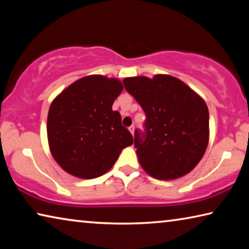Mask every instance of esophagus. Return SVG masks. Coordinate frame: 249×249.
<instances>
[{"mask_svg": "<svg viewBox=\"0 0 249 249\" xmlns=\"http://www.w3.org/2000/svg\"><path fill=\"white\" fill-rule=\"evenodd\" d=\"M128 129H129V132L132 133V135H134V130H135V127H134V125H132V126H129L128 127Z\"/></svg>", "mask_w": 249, "mask_h": 249, "instance_id": "esophagus-1", "label": "esophagus"}]
</instances>
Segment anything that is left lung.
Wrapping results in <instances>:
<instances>
[{"label":"left lung","mask_w":249,"mask_h":249,"mask_svg":"<svg viewBox=\"0 0 249 249\" xmlns=\"http://www.w3.org/2000/svg\"><path fill=\"white\" fill-rule=\"evenodd\" d=\"M123 82L146 114L145 133L136 129L134 140L142 169L159 180L189 174L209 144V109L204 100L169 74L130 77Z\"/></svg>","instance_id":"left-lung-1"}]
</instances>
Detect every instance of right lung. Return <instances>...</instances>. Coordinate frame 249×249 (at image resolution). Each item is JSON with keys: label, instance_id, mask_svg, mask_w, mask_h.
I'll list each match as a JSON object with an SVG mask.
<instances>
[{"label": "right lung", "instance_id": "obj_1", "mask_svg": "<svg viewBox=\"0 0 249 249\" xmlns=\"http://www.w3.org/2000/svg\"><path fill=\"white\" fill-rule=\"evenodd\" d=\"M123 90L116 78L87 75L70 84L50 104L49 149L66 172L81 179L104 175L133 136L112 105Z\"/></svg>", "mask_w": 249, "mask_h": 249}]
</instances>
